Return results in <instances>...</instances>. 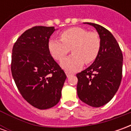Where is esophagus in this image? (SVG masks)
Masks as SVG:
<instances>
[{"instance_id": "esophagus-1", "label": "esophagus", "mask_w": 131, "mask_h": 131, "mask_svg": "<svg viewBox=\"0 0 131 131\" xmlns=\"http://www.w3.org/2000/svg\"><path fill=\"white\" fill-rule=\"evenodd\" d=\"M66 75H67V77H71V75H72V74L70 73V72H68V71H66Z\"/></svg>"}]
</instances>
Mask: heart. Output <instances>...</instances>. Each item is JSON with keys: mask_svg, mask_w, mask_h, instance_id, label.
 <instances>
[{"mask_svg": "<svg viewBox=\"0 0 131 131\" xmlns=\"http://www.w3.org/2000/svg\"><path fill=\"white\" fill-rule=\"evenodd\" d=\"M60 39H50L48 49L52 57L62 60L71 48L72 54L61 62V66L67 71H75L83 64H90L96 60L101 49V39L95 31H88L83 27H74L63 31Z\"/></svg>", "mask_w": 131, "mask_h": 131, "instance_id": "1", "label": "heart"}]
</instances>
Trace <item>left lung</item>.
<instances>
[{
	"instance_id": "8db88e82",
	"label": "left lung",
	"mask_w": 131,
	"mask_h": 131,
	"mask_svg": "<svg viewBox=\"0 0 131 131\" xmlns=\"http://www.w3.org/2000/svg\"><path fill=\"white\" fill-rule=\"evenodd\" d=\"M96 29L101 39V49L94 62L77 74V94L91 107L103 106L112 99L122 79L123 54L110 31L100 25L85 22Z\"/></svg>"
}]
</instances>
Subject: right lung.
Here are the masks:
<instances>
[{
  "label": "right lung",
  "mask_w": 131,
  "mask_h": 131,
  "mask_svg": "<svg viewBox=\"0 0 131 131\" xmlns=\"http://www.w3.org/2000/svg\"><path fill=\"white\" fill-rule=\"evenodd\" d=\"M54 27L36 26L24 31L13 48L11 71L21 96L33 107L46 110L59 102L64 71L50 54Z\"/></svg>",
  "instance_id": "obj_1"
}]
</instances>
